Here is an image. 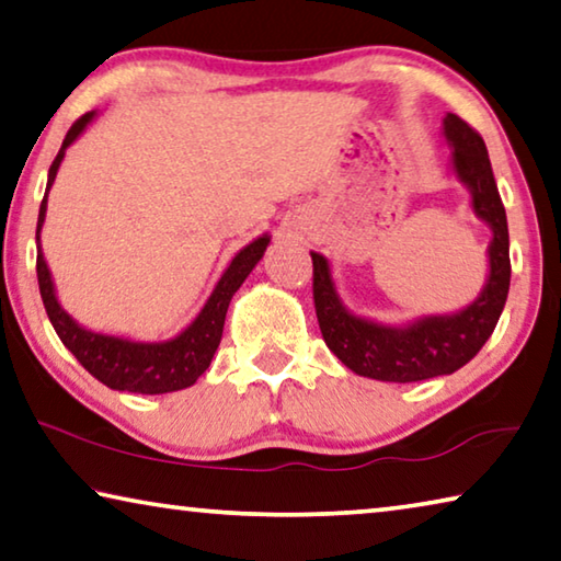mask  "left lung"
<instances>
[{
	"label": "left lung",
	"instance_id": "1",
	"mask_svg": "<svg viewBox=\"0 0 561 561\" xmlns=\"http://www.w3.org/2000/svg\"><path fill=\"white\" fill-rule=\"evenodd\" d=\"M442 137L451 149V172L469 190V207L492 229L486 247V279L474 301L457 312L424 314L404 324H385L354 314L336 291L332 264L312 254L314 307L329 350L354 375L379 381H422L451 375L477 357L492 336L510 295V229L496 190L484 139L457 114L442 119Z\"/></svg>",
	"mask_w": 561,
	"mask_h": 561
}]
</instances>
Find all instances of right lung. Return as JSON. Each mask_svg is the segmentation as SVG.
<instances>
[{
    "instance_id": "add662e5",
    "label": "right lung",
    "mask_w": 561,
    "mask_h": 561,
    "mask_svg": "<svg viewBox=\"0 0 561 561\" xmlns=\"http://www.w3.org/2000/svg\"><path fill=\"white\" fill-rule=\"evenodd\" d=\"M96 119V112H87L79 117L72 129L67 131L65 141L55 162L49 167L47 176V192H44L39 219H37V279H39V295L47 309V317L55 332L59 334L61 344L75 354L77 362L92 375L100 379L102 385L117 392H137V394H167L180 392V389L192 387L204 371L209 369L211 357H215L217 346L221 342V329H225V317L232 301L234 291L242 287L249 272L256 264L270 247L272 237L262 234L239 249L221 272L219 282L211 289V295L204 301L199 314L186 324L180 334L169 336L164 342H139L131 336L94 332L59 305L55 279H51L49 264L44 260L42 252V227L44 217H47V197L51 184L57 180L59 164L65 159L67 149L84 135V129Z\"/></svg>"
}]
</instances>
